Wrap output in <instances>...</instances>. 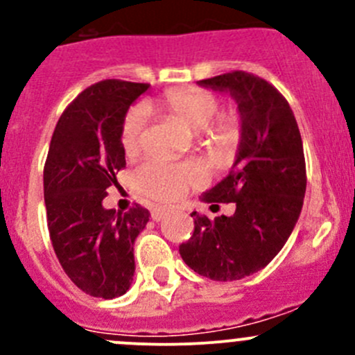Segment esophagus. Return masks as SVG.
Instances as JSON below:
<instances>
[{
    "label": "esophagus",
    "mask_w": 355,
    "mask_h": 355,
    "mask_svg": "<svg viewBox=\"0 0 355 355\" xmlns=\"http://www.w3.org/2000/svg\"><path fill=\"white\" fill-rule=\"evenodd\" d=\"M168 211H170V209H168L166 206H156V207H153L151 218H153V220H155V221H161L164 216H166Z\"/></svg>",
    "instance_id": "esophagus-1"
}]
</instances>
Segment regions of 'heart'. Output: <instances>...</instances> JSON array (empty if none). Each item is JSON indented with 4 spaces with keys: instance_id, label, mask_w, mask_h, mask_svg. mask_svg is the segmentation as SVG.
<instances>
[{
    "instance_id": "1",
    "label": "heart",
    "mask_w": 355,
    "mask_h": 355,
    "mask_svg": "<svg viewBox=\"0 0 355 355\" xmlns=\"http://www.w3.org/2000/svg\"><path fill=\"white\" fill-rule=\"evenodd\" d=\"M157 105L168 113L175 114L191 130L200 132V144L206 146L214 155L227 151L237 135L235 114H221L214 118L220 108L218 98L213 92L198 87L171 89L164 92ZM148 110L137 105L128 110L121 125V148L128 156L141 151L144 142ZM202 166L198 163H173L163 157H151L134 171L137 189L155 199H175L184 194L189 187L199 185L204 180Z\"/></svg>"
}]
</instances>
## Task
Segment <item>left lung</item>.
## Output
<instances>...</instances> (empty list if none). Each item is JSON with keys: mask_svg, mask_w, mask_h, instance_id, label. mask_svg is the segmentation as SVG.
<instances>
[{"mask_svg": "<svg viewBox=\"0 0 355 355\" xmlns=\"http://www.w3.org/2000/svg\"><path fill=\"white\" fill-rule=\"evenodd\" d=\"M198 84L228 92L241 114L230 175L200 196L211 206L235 202V213L196 216L180 256L211 280H241L273 261L299 220L307 184L302 139L287 99L264 78L239 70Z\"/></svg>", "mask_w": 355, "mask_h": 355, "instance_id": "8db88e82", "label": "left lung"}]
</instances>
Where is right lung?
I'll return each instance as SVG.
<instances>
[{"label":"right lung","instance_id":"obj_1","mask_svg":"<svg viewBox=\"0 0 355 355\" xmlns=\"http://www.w3.org/2000/svg\"><path fill=\"white\" fill-rule=\"evenodd\" d=\"M149 84L101 80L82 91L56 123L44 164V202L53 249L82 292L114 299L134 280V242L149 221L135 204L106 209L103 199L125 168L121 125Z\"/></svg>","mask_w":355,"mask_h":355}]
</instances>
